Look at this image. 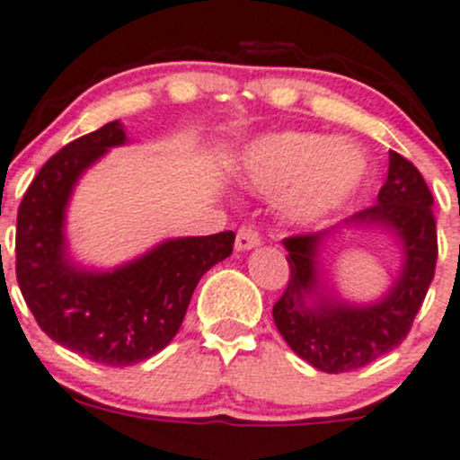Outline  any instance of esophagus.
I'll return each instance as SVG.
<instances>
[{
    "instance_id": "34e87169",
    "label": "esophagus",
    "mask_w": 460,
    "mask_h": 460,
    "mask_svg": "<svg viewBox=\"0 0 460 460\" xmlns=\"http://www.w3.org/2000/svg\"><path fill=\"white\" fill-rule=\"evenodd\" d=\"M260 242H262V237H260V233L255 230V226H242L237 230V239H234V248L237 251H248V248H255L260 246Z\"/></svg>"
}]
</instances>
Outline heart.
<instances>
[{"mask_svg": "<svg viewBox=\"0 0 460 460\" xmlns=\"http://www.w3.org/2000/svg\"><path fill=\"white\" fill-rule=\"evenodd\" d=\"M246 172L264 191L285 189V209L296 221H314L340 208L367 178V157L353 143L322 134L282 132L248 150Z\"/></svg>", "mask_w": 460, "mask_h": 460, "instance_id": "obj_1", "label": "heart"}]
</instances>
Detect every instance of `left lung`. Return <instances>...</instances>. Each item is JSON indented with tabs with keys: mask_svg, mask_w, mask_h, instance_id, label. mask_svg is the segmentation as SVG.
Returning a JSON list of instances; mask_svg holds the SVG:
<instances>
[{
	"mask_svg": "<svg viewBox=\"0 0 460 460\" xmlns=\"http://www.w3.org/2000/svg\"><path fill=\"white\" fill-rule=\"evenodd\" d=\"M431 205L433 196L422 172L390 150V168L378 202L349 218V223L393 227L406 251L402 278L393 292L372 307L323 301L307 307L303 298L317 288L314 255L331 230L285 239L289 282L273 303V322L294 353L322 372L342 374L365 367L406 340L436 273L438 233Z\"/></svg>",
	"mask_w": 460,
	"mask_h": 460,
	"instance_id": "obj_1",
	"label": "left lung"
}]
</instances>
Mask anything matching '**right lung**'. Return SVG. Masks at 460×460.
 <instances>
[{"mask_svg":"<svg viewBox=\"0 0 460 460\" xmlns=\"http://www.w3.org/2000/svg\"><path fill=\"white\" fill-rule=\"evenodd\" d=\"M125 143L113 120L75 138L45 162L18 208L15 276L29 310L54 342L109 367L155 356L182 326L189 301L214 264L233 252L234 233L171 239L111 273L67 262L63 212L86 166Z\"/></svg>","mask_w":460,"mask_h":460,"instance_id":"obj_1","label":"right lung"}]
</instances>
